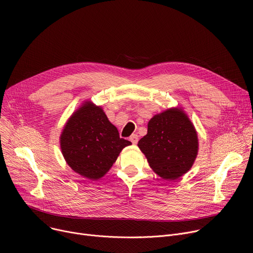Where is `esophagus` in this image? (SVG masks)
I'll return each mask as SVG.
<instances>
[{"label":"esophagus","mask_w":253,"mask_h":253,"mask_svg":"<svg viewBox=\"0 0 253 253\" xmlns=\"http://www.w3.org/2000/svg\"><path fill=\"white\" fill-rule=\"evenodd\" d=\"M129 139H130V141H131L132 143L135 144V143H137V141H138V136H137V134H132Z\"/></svg>","instance_id":"obj_1"}]
</instances>
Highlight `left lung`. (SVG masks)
Here are the masks:
<instances>
[{
	"label": "left lung",
	"mask_w": 253,
	"mask_h": 253,
	"mask_svg": "<svg viewBox=\"0 0 253 253\" xmlns=\"http://www.w3.org/2000/svg\"><path fill=\"white\" fill-rule=\"evenodd\" d=\"M155 173L174 180L192 168L198 155V135L181 109L172 108L155 115L148 133L137 143Z\"/></svg>",
	"instance_id": "1"
}]
</instances>
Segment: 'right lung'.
<instances>
[{
	"label": "right lung",
	"mask_w": 253,
	"mask_h": 253,
	"mask_svg": "<svg viewBox=\"0 0 253 253\" xmlns=\"http://www.w3.org/2000/svg\"><path fill=\"white\" fill-rule=\"evenodd\" d=\"M131 142L120 138L118 129L100 106L86 101L66 122L60 135V149L69 166L80 175L98 179Z\"/></svg>",
	"instance_id": "right-lung-1"
}]
</instances>
